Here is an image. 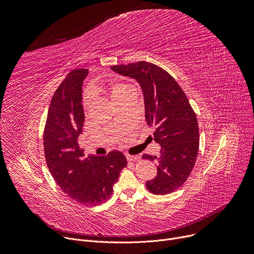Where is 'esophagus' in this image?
I'll return each mask as SVG.
<instances>
[{
    "label": "esophagus",
    "instance_id": "obj_1",
    "mask_svg": "<svg viewBox=\"0 0 254 254\" xmlns=\"http://www.w3.org/2000/svg\"><path fill=\"white\" fill-rule=\"evenodd\" d=\"M127 159L128 162H139L140 157L138 155H127Z\"/></svg>",
    "mask_w": 254,
    "mask_h": 254
}]
</instances>
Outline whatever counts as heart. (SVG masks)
Here are the masks:
<instances>
[{
    "instance_id": "b5f03b06",
    "label": "heart",
    "mask_w": 254,
    "mask_h": 254,
    "mask_svg": "<svg viewBox=\"0 0 254 254\" xmlns=\"http://www.w3.org/2000/svg\"><path fill=\"white\" fill-rule=\"evenodd\" d=\"M130 88L123 83V82H119V81H111L107 84H99L96 85L95 88L92 89V91H99V90H105L107 91L110 95L111 99L116 103L118 102L120 99H122L125 95H127V92L129 90ZM91 103V95L88 92L86 93V96L84 97L83 100V105L85 107V109L88 108V106Z\"/></svg>"
}]
</instances>
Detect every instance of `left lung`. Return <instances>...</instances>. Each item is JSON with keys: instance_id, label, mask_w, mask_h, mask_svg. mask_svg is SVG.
<instances>
[{"instance_id": "1", "label": "left lung", "mask_w": 254, "mask_h": 254, "mask_svg": "<svg viewBox=\"0 0 254 254\" xmlns=\"http://www.w3.org/2000/svg\"><path fill=\"white\" fill-rule=\"evenodd\" d=\"M111 69L136 79L142 87L145 118L154 126V141L161 145L159 156L143 154V159H158L157 175L146 182L154 194L177 190L188 180L195 164L199 135L195 113L180 85L161 66L148 62L112 65Z\"/></svg>"}]
</instances>
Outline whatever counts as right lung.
Masks as SVG:
<instances>
[{
    "instance_id": "obj_1",
    "label": "right lung",
    "mask_w": 254,
    "mask_h": 254,
    "mask_svg": "<svg viewBox=\"0 0 254 254\" xmlns=\"http://www.w3.org/2000/svg\"><path fill=\"white\" fill-rule=\"evenodd\" d=\"M87 74V69L71 71L56 90L43 141L47 167L62 190L80 204L97 206L111 197L113 184L127 162L117 150L105 156H85L79 147L84 124L82 82Z\"/></svg>"
}]
</instances>
